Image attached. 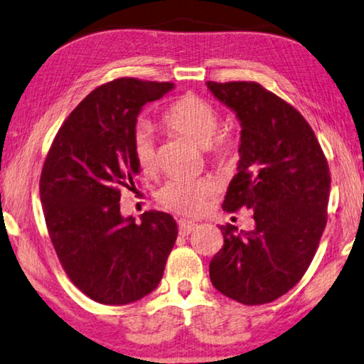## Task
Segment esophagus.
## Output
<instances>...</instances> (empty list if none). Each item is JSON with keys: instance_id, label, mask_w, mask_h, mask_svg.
I'll list each match as a JSON object with an SVG mask.
<instances>
[{"instance_id": "esophagus-1", "label": "esophagus", "mask_w": 364, "mask_h": 364, "mask_svg": "<svg viewBox=\"0 0 364 364\" xmlns=\"http://www.w3.org/2000/svg\"><path fill=\"white\" fill-rule=\"evenodd\" d=\"M196 228V224L192 221H187V219H181L178 221V232H181V235H188L190 232H193Z\"/></svg>"}]
</instances>
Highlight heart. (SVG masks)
<instances>
[{"label": "heart", "instance_id": "heart-1", "mask_svg": "<svg viewBox=\"0 0 364 364\" xmlns=\"http://www.w3.org/2000/svg\"><path fill=\"white\" fill-rule=\"evenodd\" d=\"M219 111L210 101L183 95L176 100L163 114V124L176 134L186 136L200 146H206L216 161H228L235 150V143L228 135H216L219 129ZM134 156L145 174L156 171V145L154 134L148 124H140L134 134ZM210 178L178 177L172 178L159 192L161 203L182 214H200L213 193Z\"/></svg>", "mask_w": 364, "mask_h": 364}]
</instances>
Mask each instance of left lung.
<instances>
[{
  "label": "left lung",
  "mask_w": 364,
  "mask_h": 364,
  "mask_svg": "<svg viewBox=\"0 0 364 364\" xmlns=\"http://www.w3.org/2000/svg\"><path fill=\"white\" fill-rule=\"evenodd\" d=\"M240 122L237 174L223 203L252 211V230L221 225L224 245L210 263L214 289L263 305L300 281L327 223L331 172L313 129L294 106L256 82H206Z\"/></svg>",
  "instance_id": "1"
}]
</instances>
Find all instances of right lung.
<instances>
[{"label":"right lung","mask_w":364,"mask_h":364,"mask_svg":"<svg viewBox=\"0 0 364 364\" xmlns=\"http://www.w3.org/2000/svg\"><path fill=\"white\" fill-rule=\"evenodd\" d=\"M172 88L139 79L95 88L65 119L45 159L40 198L53 247L75 287L103 305L151 294L176 243L171 214L146 211L135 224L119 206L121 190L140 174L136 117Z\"/></svg>","instance_id":"1"}]
</instances>
